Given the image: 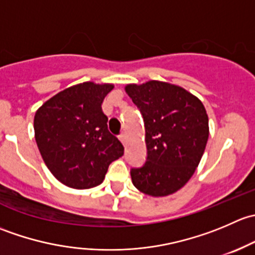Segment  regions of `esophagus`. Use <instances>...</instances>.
Returning a JSON list of instances; mask_svg holds the SVG:
<instances>
[{
    "label": "esophagus",
    "instance_id": "1",
    "mask_svg": "<svg viewBox=\"0 0 255 255\" xmlns=\"http://www.w3.org/2000/svg\"><path fill=\"white\" fill-rule=\"evenodd\" d=\"M120 140L126 145V142H127V135H126L125 133H122V134L120 135Z\"/></svg>",
    "mask_w": 255,
    "mask_h": 255
}]
</instances>
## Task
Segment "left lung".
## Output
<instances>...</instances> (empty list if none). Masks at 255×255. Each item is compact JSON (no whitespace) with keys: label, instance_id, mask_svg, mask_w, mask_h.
<instances>
[{"label":"left lung","instance_id":"obj_1","mask_svg":"<svg viewBox=\"0 0 255 255\" xmlns=\"http://www.w3.org/2000/svg\"><path fill=\"white\" fill-rule=\"evenodd\" d=\"M125 90L143 116L148 153L142 168L130 170L133 185L153 197L179 191L206 148L210 129L204 104L181 86L156 80Z\"/></svg>","mask_w":255,"mask_h":255}]
</instances>
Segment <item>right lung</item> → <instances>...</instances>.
Returning <instances> with one entry per match:
<instances>
[{"instance_id": "add662e5", "label": "right lung", "mask_w": 255, "mask_h": 255, "mask_svg": "<svg viewBox=\"0 0 255 255\" xmlns=\"http://www.w3.org/2000/svg\"><path fill=\"white\" fill-rule=\"evenodd\" d=\"M112 84L74 85L45 101L34 116V137L45 165L61 184L91 189L104 181L110 164L123 155L107 128L102 102Z\"/></svg>"}]
</instances>
